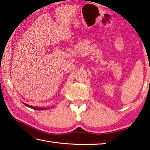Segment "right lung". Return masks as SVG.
<instances>
[{
  "label": "right lung",
  "instance_id": "obj_1",
  "mask_svg": "<svg viewBox=\"0 0 150 150\" xmlns=\"http://www.w3.org/2000/svg\"><path fill=\"white\" fill-rule=\"evenodd\" d=\"M24 105H26V106H28V107H29V108H32V109H34V110H46V109H47V108H41V107H36V106H30V105H27V104H25V103H24Z\"/></svg>",
  "mask_w": 150,
  "mask_h": 150
}]
</instances>
